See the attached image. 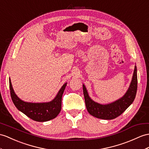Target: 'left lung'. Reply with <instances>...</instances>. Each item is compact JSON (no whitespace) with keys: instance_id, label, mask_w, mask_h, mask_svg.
I'll return each instance as SVG.
<instances>
[{"instance_id":"8db88e82","label":"left lung","mask_w":149,"mask_h":149,"mask_svg":"<svg viewBox=\"0 0 149 149\" xmlns=\"http://www.w3.org/2000/svg\"><path fill=\"white\" fill-rule=\"evenodd\" d=\"M137 90V69L135 65L132 81L126 92L120 99L113 102L101 104L93 101L90 97L84 84H83V95L85 97L86 109L93 116L97 118L113 119L120 116L135 100Z\"/></svg>"}]
</instances>
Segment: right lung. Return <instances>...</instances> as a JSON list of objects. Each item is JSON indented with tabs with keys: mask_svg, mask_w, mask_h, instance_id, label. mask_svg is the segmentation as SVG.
<instances>
[{
	"mask_svg": "<svg viewBox=\"0 0 149 149\" xmlns=\"http://www.w3.org/2000/svg\"><path fill=\"white\" fill-rule=\"evenodd\" d=\"M67 83L62 86L55 98L48 102H28L20 99L14 92L11 81L9 78L10 96L14 106L28 118L38 122H45L51 120L57 116L61 110V101Z\"/></svg>",
	"mask_w": 149,
	"mask_h": 149,
	"instance_id": "right-lung-1",
	"label": "right lung"
}]
</instances>
